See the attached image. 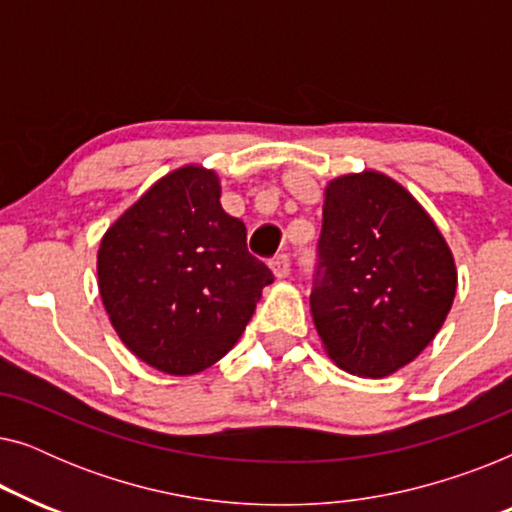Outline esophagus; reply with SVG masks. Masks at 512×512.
<instances>
[{"label": "esophagus", "mask_w": 512, "mask_h": 512, "mask_svg": "<svg viewBox=\"0 0 512 512\" xmlns=\"http://www.w3.org/2000/svg\"><path fill=\"white\" fill-rule=\"evenodd\" d=\"M270 270H272V275H275L277 279H284L291 272V258L286 256V254L275 256L270 261Z\"/></svg>", "instance_id": "obj_1"}]
</instances>
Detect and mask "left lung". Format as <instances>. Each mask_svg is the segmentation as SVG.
Here are the masks:
<instances>
[{
  "mask_svg": "<svg viewBox=\"0 0 512 512\" xmlns=\"http://www.w3.org/2000/svg\"><path fill=\"white\" fill-rule=\"evenodd\" d=\"M454 293L452 251L412 193L375 170L328 181L310 307L335 366L359 377L408 366L445 324Z\"/></svg>",
  "mask_w": 512,
  "mask_h": 512,
  "instance_id": "8db88e82",
  "label": "left lung"
}]
</instances>
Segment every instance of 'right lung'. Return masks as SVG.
Masks as SVG:
<instances>
[{"label":"right lung","instance_id":"right-lung-1","mask_svg":"<svg viewBox=\"0 0 512 512\" xmlns=\"http://www.w3.org/2000/svg\"><path fill=\"white\" fill-rule=\"evenodd\" d=\"M219 198V174L184 165L125 209L100 242L97 286L111 326L160 373L195 375L223 359L275 279Z\"/></svg>","mask_w":512,"mask_h":512}]
</instances>
